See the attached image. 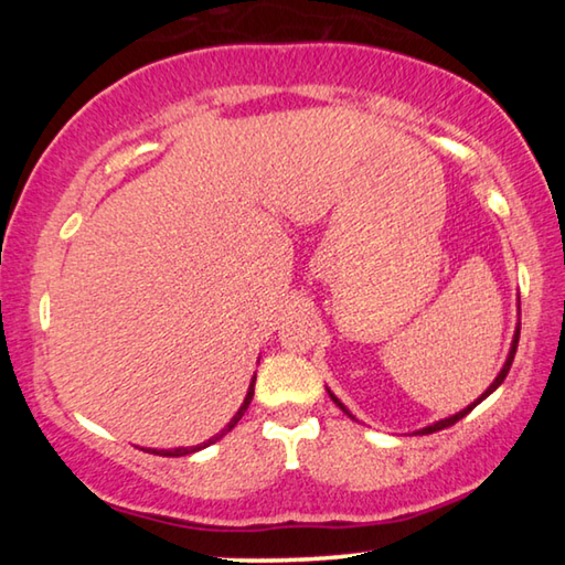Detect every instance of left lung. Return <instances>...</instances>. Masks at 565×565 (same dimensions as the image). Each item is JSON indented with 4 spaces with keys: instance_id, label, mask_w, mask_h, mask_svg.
<instances>
[{
    "instance_id": "8db88e82",
    "label": "left lung",
    "mask_w": 565,
    "mask_h": 565,
    "mask_svg": "<svg viewBox=\"0 0 565 565\" xmlns=\"http://www.w3.org/2000/svg\"><path fill=\"white\" fill-rule=\"evenodd\" d=\"M519 311H521V303H519ZM519 337H521V321L519 323H515V331H513V341H511V349H509V356H505V363H503V369L499 371V376H495L493 379V384L489 386V388H486L483 391V394L481 396H478L476 401H473V404H468L463 411H458V414H454V416H448V418H441V420H436V424H431V426H424V428H418V436H424V434H434V431H441V428H448V426H454L456 424V420H461L466 414H468V411H473L478 404H481V401L483 398H489L491 394H493V391L495 388H499L501 384H503V379L505 376H509V369H511V363H513V356H515V349H519ZM329 391V388H327ZM329 396H331V401H333V404H337L341 411H343V414H347V416H351V418H356V416H353L351 414V411L347 408V406H343L341 404V401L337 398V396H333L331 394V391H329Z\"/></svg>"
}]
</instances>
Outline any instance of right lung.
Masks as SVG:
<instances>
[{
    "mask_svg": "<svg viewBox=\"0 0 565 565\" xmlns=\"http://www.w3.org/2000/svg\"><path fill=\"white\" fill-rule=\"evenodd\" d=\"M254 384H256V374L252 376V384H248V391H246V396H244V404L238 406V411L234 414V418L228 420V424L222 428V431H218L216 436H212L209 438V441H204V444H199V446H181V448H147V454H157V456H186V454H196V451H202V448H206V446H212V444H216L218 438H224L228 431H232V428L238 424V420H242V416L246 414V408H248V404H252V398H254Z\"/></svg>",
    "mask_w": 565,
    "mask_h": 565,
    "instance_id": "obj_1",
    "label": "right lung"
}]
</instances>
